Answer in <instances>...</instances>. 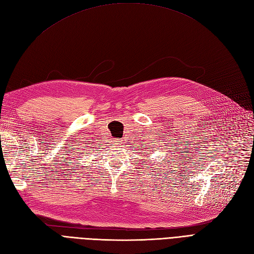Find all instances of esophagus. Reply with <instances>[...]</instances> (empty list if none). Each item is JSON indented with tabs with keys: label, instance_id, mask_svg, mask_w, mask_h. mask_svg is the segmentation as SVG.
<instances>
[{
	"label": "esophagus",
	"instance_id": "34e87169",
	"mask_svg": "<svg viewBox=\"0 0 254 254\" xmlns=\"http://www.w3.org/2000/svg\"><path fill=\"white\" fill-rule=\"evenodd\" d=\"M115 142H118V144H120V143H119V142H120V141H119V140H117V141H115Z\"/></svg>",
	"mask_w": 254,
	"mask_h": 254
}]
</instances>
